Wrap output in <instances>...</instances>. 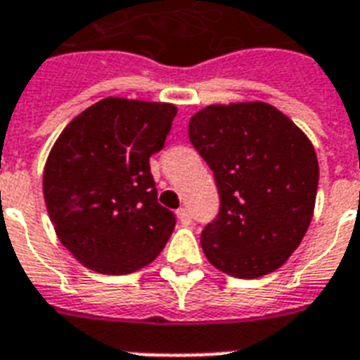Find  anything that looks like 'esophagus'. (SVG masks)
Listing matches in <instances>:
<instances>
[{"label":"esophagus","instance_id":"1","mask_svg":"<svg viewBox=\"0 0 360 360\" xmlns=\"http://www.w3.org/2000/svg\"><path fill=\"white\" fill-rule=\"evenodd\" d=\"M176 216H178V219H180V224H182V225L191 224V214H189L188 208H178Z\"/></svg>","mask_w":360,"mask_h":360}]
</instances>
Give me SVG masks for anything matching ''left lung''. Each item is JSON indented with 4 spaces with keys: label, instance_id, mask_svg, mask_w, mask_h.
Returning a JSON list of instances; mask_svg holds the SVG:
<instances>
[{
    "label": "left lung",
    "instance_id": "obj_1",
    "mask_svg": "<svg viewBox=\"0 0 360 360\" xmlns=\"http://www.w3.org/2000/svg\"><path fill=\"white\" fill-rule=\"evenodd\" d=\"M188 135L219 193L218 218L200 235L206 259L246 280L280 269L314 216L319 165L310 139L263 101L208 105Z\"/></svg>",
    "mask_w": 360,
    "mask_h": 360
}]
</instances>
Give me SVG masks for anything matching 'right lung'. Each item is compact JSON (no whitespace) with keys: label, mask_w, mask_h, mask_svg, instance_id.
Instances as JSON below:
<instances>
[{"label":"right lung","mask_w":360,"mask_h":360,"mask_svg":"<svg viewBox=\"0 0 360 360\" xmlns=\"http://www.w3.org/2000/svg\"><path fill=\"white\" fill-rule=\"evenodd\" d=\"M176 107L105 97L61 131L44 165L50 221L79 263L129 274L165 248L176 218L158 202L150 155L165 146Z\"/></svg>","instance_id":"add662e5"}]
</instances>
